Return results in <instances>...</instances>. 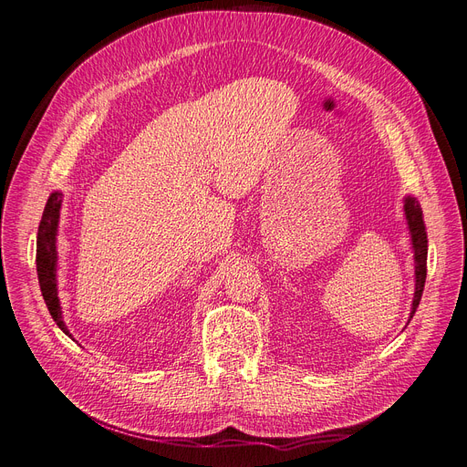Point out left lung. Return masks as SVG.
<instances>
[{"mask_svg": "<svg viewBox=\"0 0 467 467\" xmlns=\"http://www.w3.org/2000/svg\"><path fill=\"white\" fill-rule=\"evenodd\" d=\"M404 215H407L409 231H410V238H412L414 263H416V271H414L416 284H414V299H412V311H410V318H412L420 306L425 275H428V233H425L423 213H421V208H420L416 198H412V196L404 198Z\"/></svg>", "mask_w": 467, "mask_h": 467, "instance_id": "obj_1", "label": "left lung"}]
</instances>
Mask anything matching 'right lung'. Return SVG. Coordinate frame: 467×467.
<instances>
[{
	"mask_svg": "<svg viewBox=\"0 0 467 467\" xmlns=\"http://www.w3.org/2000/svg\"><path fill=\"white\" fill-rule=\"evenodd\" d=\"M60 204H63V194L53 192L47 200L42 221H39L37 229V242H36V269L39 288L46 299V306L57 322V327L70 336L67 324L63 320V311H60V301L57 292V227H58V215Z\"/></svg>",
	"mask_w": 467,
	"mask_h": 467,
	"instance_id": "obj_1",
	"label": "right lung"
}]
</instances>
